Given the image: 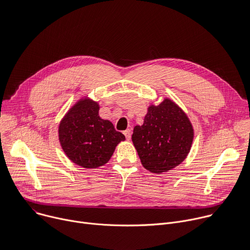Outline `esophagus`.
Wrapping results in <instances>:
<instances>
[{"mask_svg": "<svg viewBox=\"0 0 250 250\" xmlns=\"http://www.w3.org/2000/svg\"><path fill=\"white\" fill-rule=\"evenodd\" d=\"M124 134L125 135L126 140H130V138H131V131H130V129H129V128L125 129V130L124 131Z\"/></svg>", "mask_w": 250, "mask_h": 250, "instance_id": "esophagus-1", "label": "esophagus"}]
</instances>
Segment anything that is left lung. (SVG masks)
<instances>
[{
  "mask_svg": "<svg viewBox=\"0 0 250 250\" xmlns=\"http://www.w3.org/2000/svg\"><path fill=\"white\" fill-rule=\"evenodd\" d=\"M194 129L185 110L168 98L151 104L142 125H135L131 141L143 167L156 174L167 172L188 155Z\"/></svg>",
  "mask_w": 250,
  "mask_h": 250,
  "instance_id": "left-lung-1",
  "label": "left lung"
}]
</instances>
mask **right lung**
Segmentation results:
<instances>
[{"instance_id":"1","label":"right lung","mask_w":250,"mask_h":250,"mask_svg":"<svg viewBox=\"0 0 250 250\" xmlns=\"http://www.w3.org/2000/svg\"><path fill=\"white\" fill-rule=\"evenodd\" d=\"M99 102L84 96L77 101L59 125L60 145L75 165L85 169L104 166L117 146L125 141L112 123L100 117Z\"/></svg>"}]
</instances>
